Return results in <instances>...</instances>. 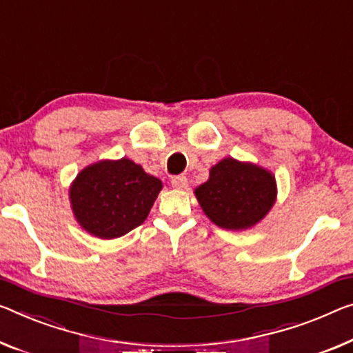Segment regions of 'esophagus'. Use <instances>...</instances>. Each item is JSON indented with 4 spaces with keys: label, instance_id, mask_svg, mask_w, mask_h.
Returning <instances> with one entry per match:
<instances>
[{
    "label": "esophagus",
    "instance_id": "34e87169",
    "mask_svg": "<svg viewBox=\"0 0 353 353\" xmlns=\"http://www.w3.org/2000/svg\"><path fill=\"white\" fill-rule=\"evenodd\" d=\"M170 183H172V186L175 188V189H186L188 178L183 176V175H178V176H173Z\"/></svg>",
    "mask_w": 353,
    "mask_h": 353
}]
</instances>
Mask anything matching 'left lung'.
<instances>
[{
	"label": "left lung",
	"mask_w": 353,
	"mask_h": 353,
	"mask_svg": "<svg viewBox=\"0 0 353 353\" xmlns=\"http://www.w3.org/2000/svg\"><path fill=\"white\" fill-rule=\"evenodd\" d=\"M203 213L218 227L245 230L267 216L276 200L273 173L233 158L211 167L207 183L195 189Z\"/></svg>",
	"instance_id": "8db88e82"
}]
</instances>
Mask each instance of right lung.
<instances>
[{
    "label": "right lung",
    "instance_id": "obj_1",
    "mask_svg": "<svg viewBox=\"0 0 353 353\" xmlns=\"http://www.w3.org/2000/svg\"><path fill=\"white\" fill-rule=\"evenodd\" d=\"M162 183L131 159L99 161L69 189L75 219L91 235L112 240L143 224Z\"/></svg>",
    "mask_w": 353,
    "mask_h": 353
}]
</instances>
